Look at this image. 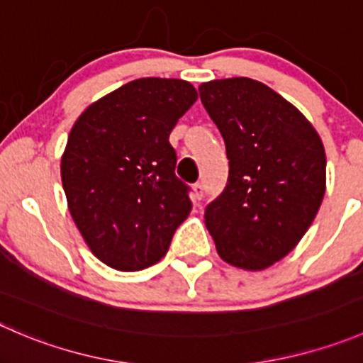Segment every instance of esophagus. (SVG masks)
<instances>
[{
	"mask_svg": "<svg viewBox=\"0 0 363 363\" xmlns=\"http://www.w3.org/2000/svg\"><path fill=\"white\" fill-rule=\"evenodd\" d=\"M202 196H203V184L202 182H196V184H193V199L200 200Z\"/></svg>",
	"mask_w": 363,
	"mask_h": 363,
	"instance_id": "obj_1",
	"label": "esophagus"
}]
</instances>
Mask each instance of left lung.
<instances>
[{"label": "left lung", "instance_id": "1", "mask_svg": "<svg viewBox=\"0 0 363 363\" xmlns=\"http://www.w3.org/2000/svg\"><path fill=\"white\" fill-rule=\"evenodd\" d=\"M199 92L228 157L227 186L203 214L207 230L225 262L266 269L300 242L318 214L325 147L303 113L260 81L214 79Z\"/></svg>", "mask_w": 363, "mask_h": 363}]
</instances>
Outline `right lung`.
Masks as SVG:
<instances>
[{
  "instance_id": "right-lung-1",
  "label": "right lung",
  "mask_w": 363,
  "mask_h": 363,
  "mask_svg": "<svg viewBox=\"0 0 363 363\" xmlns=\"http://www.w3.org/2000/svg\"><path fill=\"white\" fill-rule=\"evenodd\" d=\"M196 97L184 79L142 77L90 104L70 129L63 191L74 223L106 266H152L188 218L189 188L175 175L168 138Z\"/></svg>"
}]
</instances>
